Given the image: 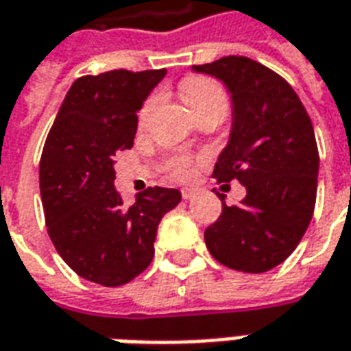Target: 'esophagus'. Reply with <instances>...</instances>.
I'll use <instances>...</instances> for the list:
<instances>
[{
    "mask_svg": "<svg viewBox=\"0 0 351 351\" xmlns=\"http://www.w3.org/2000/svg\"><path fill=\"white\" fill-rule=\"evenodd\" d=\"M195 195V190H190V188H182V197L184 199H191Z\"/></svg>",
    "mask_w": 351,
    "mask_h": 351,
    "instance_id": "1",
    "label": "esophagus"
}]
</instances>
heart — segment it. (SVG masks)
<instances>
[{"label": "heart", "instance_id": "heart-1", "mask_svg": "<svg viewBox=\"0 0 351 351\" xmlns=\"http://www.w3.org/2000/svg\"><path fill=\"white\" fill-rule=\"evenodd\" d=\"M180 97L193 118L205 114H226L228 110V93L213 79L206 77H188L180 84ZM156 108V97L143 103L138 110V125L143 128ZM193 158L188 154H176L165 161L167 173L176 180H188L193 175Z\"/></svg>", "mask_w": 351, "mask_h": 351}]
</instances>
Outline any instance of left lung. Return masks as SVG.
I'll return each instance as SVG.
<instances>
[{
	"instance_id": "8db88e82",
	"label": "left lung",
	"mask_w": 351,
	"mask_h": 351,
	"mask_svg": "<svg viewBox=\"0 0 351 351\" xmlns=\"http://www.w3.org/2000/svg\"><path fill=\"white\" fill-rule=\"evenodd\" d=\"M221 80L233 103L228 146L214 165L218 182L239 180L246 197L205 231L216 261L243 272H267L301 243L316 205V135L299 95L280 75L244 56L193 65Z\"/></svg>"
}]
</instances>
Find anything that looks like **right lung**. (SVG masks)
Wrapping results in <instances>:
<instances>
[{"label": "right lung", "mask_w": 351, "mask_h": 351, "mask_svg": "<svg viewBox=\"0 0 351 351\" xmlns=\"http://www.w3.org/2000/svg\"><path fill=\"white\" fill-rule=\"evenodd\" d=\"M165 69L86 75L73 82L49 131L39 188L49 237L65 263L84 280L123 286L154 258L161 218L180 191L154 186L123 205L114 188V156L130 150L137 112Z\"/></svg>", "instance_id": "1"}]
</instances>
